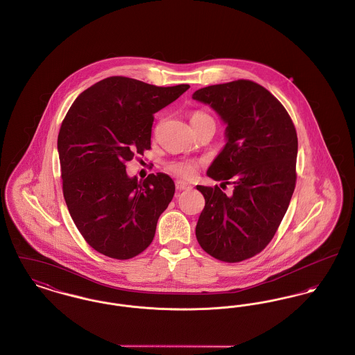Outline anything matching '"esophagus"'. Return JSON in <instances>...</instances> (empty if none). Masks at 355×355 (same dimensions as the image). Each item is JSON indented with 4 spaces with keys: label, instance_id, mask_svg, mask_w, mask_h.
Wrapping results in <instances>:
<instances>
[{
    "label": "esophagus",
    "instance_id": "obj_1",
    "mask_svg": "<svg viewBox=\"0 0 355 355\" xmlns=\"http://www.w3.org/2000/svg\"><path fill=\"white\" fill-rule=\"evenodd\" d=\"M175 188H177V190H190L193 187L189 185L187 182H184V181H177Z\"/></svg>",
    "mask_w": 355,
    "mask_h": 355
}]
</instances>
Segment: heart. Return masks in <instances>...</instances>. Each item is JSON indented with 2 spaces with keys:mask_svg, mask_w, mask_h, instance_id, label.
<instances>
[{
  "mask_svg": "<svg viewBox=\"0 0 355 355\" xmlns=\"http://www.w3.org/2000/svg\"><path fill=\"white\" fill-rule=\"evenodd\" d=\"M214 123V119L207 114L204 111H196L191 114L190 116V123L194 127V125H201V123ZM167 170L170 173H173L174 175L177 177H181V178H190L193 177L197 170L200 168V162L198 161H194V159H182V161H173L170 164H167Z\"/></svg>",
  "mask_w": 355,
  "mask_h": 355,
  "instance_id": "1",
  "label": "heart"
}]
</instances>
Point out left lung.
<instances>
[{
    "mask_svg": "<svg viewBox=\"0 0 355 355\" xmlns=\"http://www.w3.org/2000/svg\"><path fill=\"white\" fill-rule=\"evenodd\" d=\"M193 99L210 105L228 125V142L208 175L234 187L228 197L217 185H197L205 208L196 236L214 259L239 263L270 244L288 209L296 184V130L284 105L252 80L209 85Z\"/></svg>",
    "mask_w": 355,
    "mask_h": 355,
    "instance_id": "obj_1",
    "label": "left lung"
}]
</instances>
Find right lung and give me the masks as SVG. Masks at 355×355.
Wrapping results in <instances>:
<instances>
[{"mask_svg":"<svg viewBox=\"0 0 355 355\" xmlns=\"http://www.w3.org/2000/svg\"><path fill=\"white\" fill-rule=\"evenodd\" d=\"M189 87L111 76L87 88L68 110L58 138L64 200L99 253L127 260L151 244L175 187L165 173L128 178L125 162L151 148L154 114Z\"/></svg>","mask_w":355,"mask_h":355,"instance_id":"1","label":"right lung"}]
</instances>
